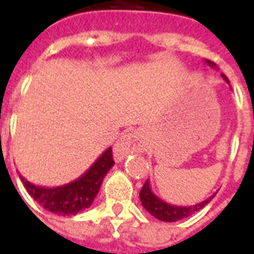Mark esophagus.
Returning <instances> with one entry per match:
<instances>
[{
    "label": "esophagus",
    "instance_id": "1",
    "mask_svg": "<svg viewBox=\"0 0 254 254\" xmlns=\"http://www.w3.org/2000/svg\"><path fill=\"white\" fill-rule=\"evenodd\" d=\"M144 149H145V145H144L141 134L137 130H129L125 134H122L114 145V156L117 160H121L129 154L143 152Z\"/></svg>",
    "mask_w": 254,
    "mask_h": 254
}]
</instances>
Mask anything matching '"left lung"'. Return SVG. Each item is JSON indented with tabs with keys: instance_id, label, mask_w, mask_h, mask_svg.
I'll return each mask as SVG.
<instances>
[{
	"instance_id": "obj_1",
	"label": "left lung",
	"mask_w": 254,
	"mask_h": 254,
	"mask_svg": "<svg viewBox=\"0 0 254 254\" xmlns=\"http://www.w3.org/2000/svg\"><path fill=\"white\" fill-rule=\"evenodd\" d=\"M207 65H209L211 67H216V64L211 63L205 60ZM222 77L224 78V81L229 84V78L226 77L224 74H222ZM215 194H212L211 197H208L207 200L198 202L196 205H187V207H180V205H173V204H169V202L163 201L162 198L155 194L151 187H149V181L147 180L144 187L141 188L140 190V200H141V204L143 207L148 211L154 218L159 219L162 222H177V220H181L184 218H188L190 216L197 211H200L201 208H204L207 205L208 202L211 201Z\"/></svg>"
}]
</instances>
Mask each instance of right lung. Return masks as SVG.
Here are the masks:
<instances>
[{
	"label": "right lung",
	"instance_id": "right-lung-1",
	"mask_svg": "<svg viewBox=\"0 0 254 254\" xmlns=\"http://www.w3.org/2000/svg\"><path fill=\"white\" fill-rule=\"evenodd\" d=\"M113 166V151L111 147H109L83 176L61 187H38L32 182L27 181L23 176L19 177L30 196L38 204H41L42 207L50 212L65 216L77 215L85 208L91 207L99 191L103 178Z\"/></svg>",
	"mask_w": 254,
	"mask_h": 254
}]
</instances>
